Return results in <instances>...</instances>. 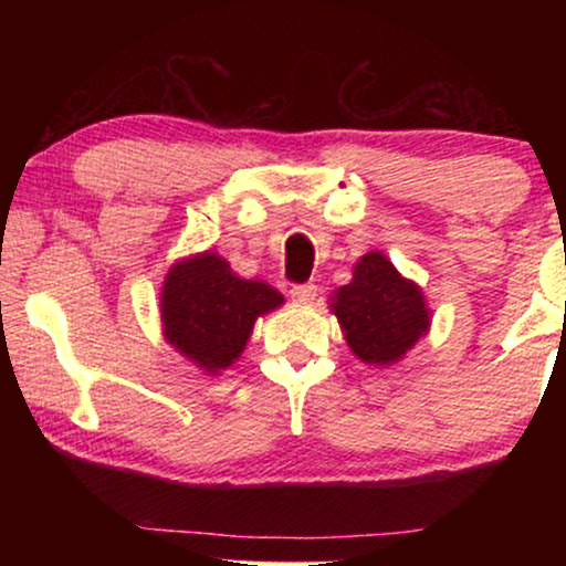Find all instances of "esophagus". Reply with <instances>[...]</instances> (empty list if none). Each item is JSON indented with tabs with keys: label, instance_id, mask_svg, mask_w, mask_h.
Wrapping results in <instances>:
<instances>
[{
	"label": "esophagus",
	"instance_id": "esophagus-1",
	"mask_svg": "<svg viewBox=\"0 0 566 566\" xmlns=\"http://www.w3.org/2000/svg\"><path fill=\"white\" fill-rule=\"evenodd\" d=\"M316 293H319V289H316L314 283H296V285H291V298L293 301H301V304H312V301L316 298Z\"/></svg>",
	"mask_w": 566,
	"mask_h": 566
}]
</instances>
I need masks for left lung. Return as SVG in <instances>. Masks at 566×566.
I'll use <instances>...</instances> for the list:
<instances>
[{
  "label": "left lung",
  "mask_w": 566,
  "mask_h": 566,
  "mask_svg": "<svg viewBox=\"0 0 566 566\" xmlns=\"http://www.w3.org/2000/svg\"><path fill=\"white\" fill-rule=\"evenodd\" d=\"M332 312L350 350L378 366L399 360L430 324L422 291L405 281L381 252H368L355 265L353 283L335 293Z\"/></svg>",
  "instance_id": "obj_1"
}]
</instances>
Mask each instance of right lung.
Segmentation results:
<instances>
[{"label":"right lung","mask_w":566,"mask_h":566,"mask_svg":"<svg viewBox=\"0 0 566 566\" xmlns=\"http://www.w3.org/2000/svg\"><path fill=\"white\" fill-rule=\"evenodd\" d=\"M268 283L242 281L219 254H198L169 270L161 322L169 345L208 370L229 368L244 350L260 314L281 306Z\"/></svg>","instance_id":"1"}]
</instances>
